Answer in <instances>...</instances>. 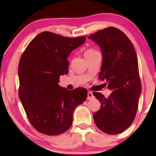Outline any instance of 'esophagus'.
Segmentation results:
<instances>
[{
  "mask_svg": "<svg viewBox=\"0 0 156 156\" xmlns=\"http://www.w3.org/2000/svg\"><path fill=\"white\" fill-rule=\"evenodd\" d=\"M93 98H94V96H93V94H92V92L90 91H88V97H87L88 100H91V99H92Z\"/></svg>",
  "mask_w": 156,
  "mask_h": 156,
  "instance_id": "34e87169",
  "label": "esophagus"
}]
</instances>
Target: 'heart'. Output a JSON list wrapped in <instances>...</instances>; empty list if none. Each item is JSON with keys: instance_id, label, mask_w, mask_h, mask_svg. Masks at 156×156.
I'll list each match as a JSON object with an SVG mask.
<instances>
[{"instance_id": "b5f03b06", "label": "heart", "mask_w": 156, "mask_h": 156, "mask_svg": "<svg viewBox=\"0 0 156 156\" xmlns=\"http://www.w3.org/2000/svg\"><path fill=\"white\" fill-rule=\"evenodd\" d=\"M98 53H99V52L94 49H88L85 51L84 56L86 58H90V57H91V56H93L94 55L98 54Z\"/></svg>"}]
</instances>
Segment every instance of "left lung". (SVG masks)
<instances>
[{
	"label": "left lung",
	"mask_w": 156,
	"mask_h": 156,
	"mask_svg": "<svg viewBox=\"0 0 156 156\" xmlns=\"http://www.w3.org/2000/svg\"><path fill=\"white\" fill-rule=\"evenodd\" d=\"M98 45L102 63L98 77L111 90L108 98L93 92L101 102L93 115L97 127L109 135L123 132L135 117L141 92L137 54L127 36L120 29L108 27L88 37Z\"/></svg>",
	"instance_id": "1"
}]
</instances>
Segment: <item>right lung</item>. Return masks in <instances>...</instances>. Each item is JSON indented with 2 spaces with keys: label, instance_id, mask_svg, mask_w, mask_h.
<instances>
[{
  "label": "right lung",
  "instance_id": "add662e5",
  "mask_svg": "<svg viewBox=\"0 0 156 156\" xmlns=\"http://www.w3.org/2000/svg\"><path fill=\"white\" fill-rule=\"evenodd\" d=\"M85 41V37L44 31L29 43L20 59V101L33 127L43 134L64 133L72 124L76 107L87 100V89L68 90L58 84L60 76L68 73L67 58Z\"/></svg>",
  "mask_w": 156,
  "mask_h": 156
}]
</instances>
